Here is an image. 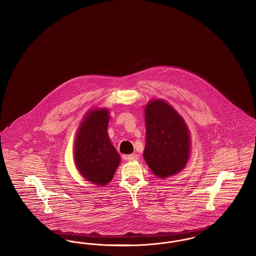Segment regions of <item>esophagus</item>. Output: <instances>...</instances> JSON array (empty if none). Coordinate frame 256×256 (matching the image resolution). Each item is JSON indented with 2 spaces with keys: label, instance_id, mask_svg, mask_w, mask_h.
I'll return each mask as SVG.
<instances>
[{
  "label": "esophagus",
  "instance_id": "esophagus-1",
  "mask_svg": "<svg viewBox=\"0 0 256 256\" xmlns=\"http://www.w3.org/2000/svg\"><path fill=\"white\" fill-rule=\"evenodd\" d=\"M124 158L126 159L128 161H130V162H134V161H136L138 159V156L136 154H132L126 156Z\"/></svg>",
  "mask_w": 256,
  "mask_h": 256
}]
</instances>
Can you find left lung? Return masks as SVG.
Instances as JSON below:
<instances>
[{
  "mask_svg": "<svg viewBox=\"0 0 256 256\" xmlns=\"http://www.w3.org/2000/svg\"><path fill=\"white\" fill-rule=\"evenodd\" d=\"M146 144L143 156L152 172L167 178L185 168L191 136L182 115L164 100H150L144 110Z\"/></svg>",
  "mask_w": 256,
  "mask_h": 256,
  "instance_id": "obj_1",
  "label": "left lung"
}]
</instances>
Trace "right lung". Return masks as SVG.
I'll return each mask as SVG.
<instances>
[{
    "instance_id": "add662e5",
    "label": "right lung",
    "mask_w": 256,
    "mask_h": 256,
    "mask_svg": "<svg viewBox=\"0 0 256 256\" xmlns=\"http://www.w3.org/2000/svg\"><path fill=\"white\" fill-rule=\"evenodd\" d=\"M108 108L89 110L80 122L74 141V162L82 178L98 186L108 184L121 158L108 134Z\"/></svg>"
}]
</instances>
